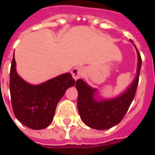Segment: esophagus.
<instances>
[{
    "instance_id": "obj_1",
    "label": "esophagus",
    "mask_w": 155,
    "mask_h": 155,
    "mask_svg": "<svg viewBox=\"0 0 155 155\" xmlns=\"http://www.w3.org/2000/svg\"><path fill=\"white\" fill-rule=\"evenodd\" d=\"M84 69L82 67H80V66H77V67L74 68L72 71H71V74H72V76L74 78V80H78L84 74Z\"/></svg>"
}]
</instances>
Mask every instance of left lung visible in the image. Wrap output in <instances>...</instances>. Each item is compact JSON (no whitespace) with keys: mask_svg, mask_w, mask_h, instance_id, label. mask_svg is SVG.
I'll list each match as a JSON object with an SVG mask.
<instances>
[{"mask_svg":"<svg viewBox=\"0 0 155 155\" xmlns=\"http://www.w3.org/2000/svg\"><path fill=\"white\" fill-rule=\"evenodd\" d=\"M138 52V71L135 80L122 95L114 100L96 102L94 99V89L89 86L83 80L76 81L78 91V110L84 124L93 129L103 130L119 124L129 110L133 101L139 84L142 59Z\"/></svg>","mask_w":155,"mask_h":155,"instance_id":"obj_1","label":"left lung"}]
</instances>
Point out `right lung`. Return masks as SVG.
Listing matches in <instances>:
<instances>
[{"mask_svg":"<svg viewBox=\"0 0 155 155\" xmlns=\"http://www.w3.org/2000/svg\"><path fill=\"white\" fill-rule=\"evenodd\" d=\"M75 83L70 73L61 74L39 85H31L19 76L13 55L10 71L12 109L17 120L32 130H42L52 122L59 101Z\"/></svg>","mask_w":155,"mask_h":155,"instance_id":"1","label":"right lung"}]
</instances>
